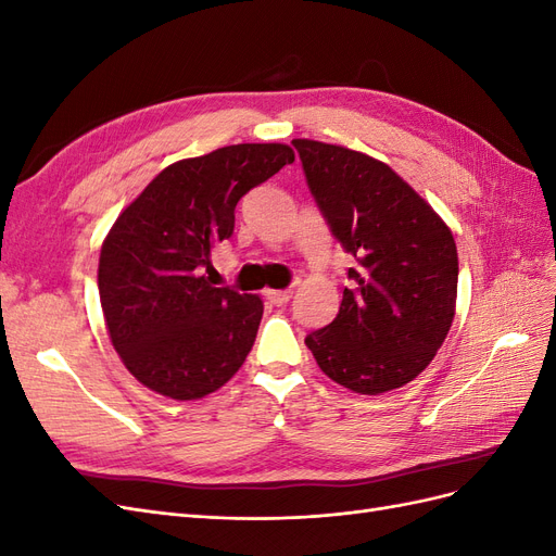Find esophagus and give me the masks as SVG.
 Segmentation results:
<instances>
[{
  "instance_id": "obj_1",
  "label": "esophagus",
  "mask_w": 556,
  "mask_h": 556,
  "mask_svg": "<svg viewBox=\"0 0 556 556\" xmlns=\"http://www.w3.org/2000/svg\"><path fill=\"white\" fill-rule=\"evenodd\" d=\"M274 306H285L292 299V290H266L264 294Z\"/></svg>"
}]
</instances>
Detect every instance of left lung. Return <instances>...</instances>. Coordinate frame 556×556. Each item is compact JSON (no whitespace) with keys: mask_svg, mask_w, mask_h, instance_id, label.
I'll return each mask as SVG.
<instances>
[{"mask_svg":"<svg viewBox=\"0 0 556 556\" xmlns=\"http://www.w3.org/2000/svg\"><path fill=\"white\" fill-rule=\"evenodd\" d=\"M292 143L331 237L357 262L339 315L306 345L325 376L352 392L396 390L425 371L452 327V231L387 164L343 146Z\"/></svg>","mask_w":556,"mask_h":556,"instance_id":"1","label":"left lung"}]
</instances>
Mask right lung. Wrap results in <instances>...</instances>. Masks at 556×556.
<instances>
[{
  "mask_svg": "<svg viewBox=\"0 0 556 556\" xmlns=\"http://www.w3.org/2000/svg\"><path fill=\"white\" fill-rule=\"evenodd\" d=\"M294 162L290 146L239 143L166 166L117 217L99 255V299L129 374L178 401L239 371L262 299L213 288L211 250L233 233L243 194Z\"/></svg>",
  "mask_w": 556,
  "mask_h": 556,
  "instance_id": "obj_1",
  "label": "right lung"
}]
</instances>
